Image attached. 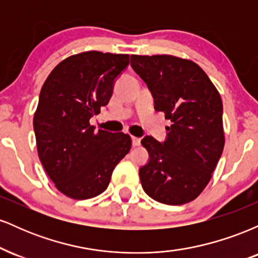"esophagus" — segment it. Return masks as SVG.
<instances>
[{
  "mask_svg": "<svg viewBox=\"0 0 258 258\" xmlns=\"http://www.w3.org/2000/svg\"><path fill=\"white\" fill-rule=\"evenodd\" d=\"M132 144L135 147H137V146H139V144H141V138H138V137H132Z\"/></svg>",
  "mask_w": 258,
  "mask_h": 258,
  "instance_id": "esophagus-1",
  "label": "esophagus"
}]
</instances>
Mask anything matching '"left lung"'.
Segmentation results:
<instances>
[{
  "label": "left lung",
  "instance_id": "obj_1",
  "mask_svg": "<svg viewBox=\"0 0 258 258\" xmlns=\"http://www.w3.org/2000/svg\"><path fill=\"white\" fill-rule=\"evenodd\" d=\"M131 65L153 93L155 110L171 121L164 143L142 139L149 161L139 168L144 191L166 205L197 199L224 147L223 105L217 88L194 61L174 55H131Z\"/></svg>",
  "mask_w": 258,
  "mask_h": 258
}]
</instances>
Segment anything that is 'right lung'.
Returning <instances> with one entry per match:
<instances>
[{
    "label": "right lung",
    "mask_w": 258,
    "mask_h": 258,
    "mask_svg": "<svg viewBox=\"0 0 258 258\" xmlns=\"http://www.w3.org/2000/svg\"><path fill=\"white\" fill-rule=\"evenodd\" d=\"M128 54L82 52L61 60L41 88L34 115L38 158L60 193L75 200L105 190L115 166L132 146L125 133L90 125L111 98Z\"/></svg>",
    "instance_id": "right-lung-1"
}]
</instances>
